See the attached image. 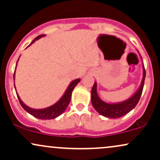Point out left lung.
I'll use <instances>...</instances> for the list:
<instances>
[{
  "instance_id": "8db88e82",
  "label": "left lung",
  "mask_w": 160,
  "mask_h": 160,
  "mask_svg": "<svg viewBox=\"0 0 160 160\" xmlns=\"http://www.w3.org/2000/svg\"><path fill=\"white\" fill-rule=\"evenodd\" d=\"M145 77H146V72H145L144 66H143V79L138 90L130 98L117 104H108L101 100L97 94V83L95 82L91 92V102L92 106L101 115L109 118H119L126 115L133 108H135L138 103L144 88Z\"/></svg>"
}]
</instances>
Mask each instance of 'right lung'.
<instances>
[{"label":"right lung","instance_id":"add662e5","mask_svg":"<svg viewBox=\"0 0 160 160\" xmlns=\"http://www.w3.org/2000/svg\"><path fill=\"white\" fill-rule=\"evenodd\" d=\"M43 36H44V34H41V35L38 36L35 39L33 40L31 44H32L36 40L39 39V38ZM16 65H17V63H16ZM14 78H15V74H13V79ZM80 81V79H76V80H73V81L71 82V84H70L68 87L65 94H64L63 96L60 98V100L58 101V102H57L56 104H53V105L47 108H44V109H33V108L28 107L27 105H25V104L22 102L19 95H18L17 93H16V94H17V97L18 98H19L20 104H21V106L23 108V109L25 110V111H27L28 113H30L31 115L34 116L36 118L40 119V120H52V119L56 118L57 117L61 115L62 113L65 111V109L67 108L70 103V101H71V93H72L73 89H74L75 86H77V84H78Z\"/></svg>","mask_w":160,"mask_h":160}]
</instances>
